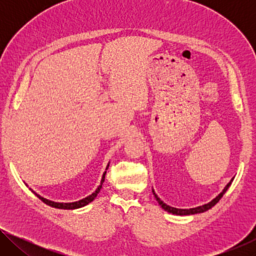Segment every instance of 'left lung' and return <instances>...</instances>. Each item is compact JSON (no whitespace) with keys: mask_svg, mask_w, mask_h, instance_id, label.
Wrapping results in <instances>:
<instances>
[{"mask_svg":"<svg viewBox=\"0 0 256 256\" xmlns=\"http://www.w3.org/2000/svg\"><path fill=\"white\" fill-rule=\"evenodd\" d=\"M232 180L229 182V183L226 185V188H224V190L222 193L219 194L218 196H216V198H214V200H212L211 202H209L208 203V204H204V206H198V208H193V209H176V208H172V206H167L166 203H164L162 200H160V198L156 196V193L154 192V198H156V200L158 201V203L160 206H162V208L164 210H166V211H168L170 212V214H177V216H188V214H201V212H204V211H206V210H209V209H211L212 206H216V203L219 202V200L220 198H222V196L224 193H226V190H228V188L229 186H230V184H232Z\"/></svg>","mask_w":256,"mask_h":256,"instance_id":"left-lung-1","label":"left lung"}]
</instances>
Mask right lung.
<instances>
[{
	"instance_id": "right-lung-1",
	"label": "right lung",
	"mask_w": 256,
	"mask_h": 256,
	"mask_svg": "<svg viewBox=\"0 0 256 256\" xmlns=\"http://www.w3.org/2000/svg\"><path fill=\"white\" fill-rule=\"evenodd\" d=\"M105 175H106V172H104V175H102V183H100V185L98 186V188H97L96 190H94V192L92 194V196H86V198H82V200L78 201V202H72V203H56V202H53V201L46 200V198H42L40 196H38V194L34 193V190H32V192H34V196H36L38 198H40V200H42V202L46 203V204H47V206H50L58 208V209H66V210L78 209V208L84 206L86 204H88V203H90V202H92V201H94V198L97 196V194L99 193V190H100V188H102V183H104V180H105Z\"/></svg>"
}]
</instances>
